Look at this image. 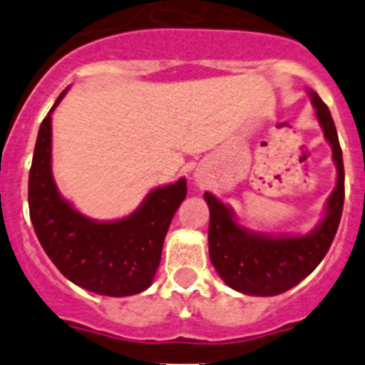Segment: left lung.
Listing matches in <instances>:
<instances>
[{"label":"left lung","instance_id":"8db88e82","mask_svg":"<svg viewBox=\"0 0 365 365\" xmlns=\"http://www.w3.org/2000/svg\"><path fill=\"white\" fill-rule=\"evenodd\" d=\"M309 95L325 138L333 148L338 170L336 186L327 201L325 217L316 230L294 237H272L248 230L235 222L234 212L227 205L205 192V201L210 208L208 248L212 265L222 282L243 294L276 296L298 285L320 265L340 225L346 197L341 148L329 108L318 93L309 91Z\"/></svg>","mask_w":365,"mask_h":365}]
</instances>
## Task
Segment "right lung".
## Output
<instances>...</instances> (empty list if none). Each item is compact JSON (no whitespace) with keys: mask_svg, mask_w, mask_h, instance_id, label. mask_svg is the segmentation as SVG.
Here are the masks:
<instances>
[{"mask_svg":"<svg viewBox=\"0 0 365 365\" xmlns=\"http://www.w3.org/2000/svg\"><path fill=\"white\" fill-rule=\"evenodd\" d=\"M66 91L38 131L29 172L32 227L45 254L67 279L102 296L138 294L159 269L166 232L186 197V179L151 190L133 214L118 221H93L74 210L60 195L51 172V113Z\"/></svg>","mask_w":365,"mask_h":365,"instance_id":"right-lung-1","label":"right lung"}]
</instances>
